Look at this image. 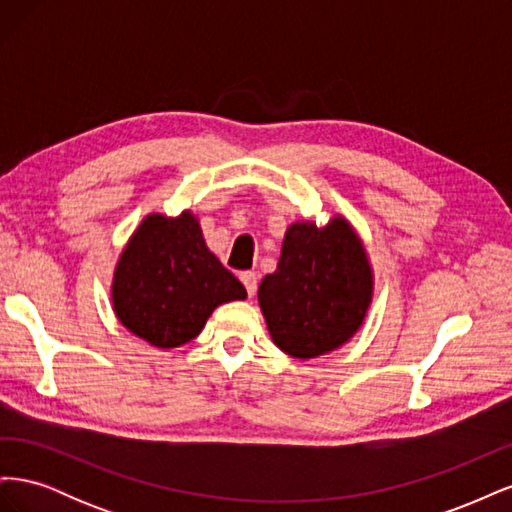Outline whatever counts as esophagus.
Masks as SVG:
<instances>
[{"instance_id": "1", "label": "esophagus", "mask_w": 512, "mask_h": 512, "mask_svg": "<svg viewBox=\"0 0 512 512\" xmlns=\"http://www.w3.org/2000/svg\"><path fill=\"white\" fill-rule=\"evenodd\" d=\"M241 282H243L247 294H250V297H254L256 288H258V275L254 271H245V273H241Z\"/></svg>"}]
</instances>
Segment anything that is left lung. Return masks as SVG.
Segmentation results:
<instances>
[{"mask_svg":"<svg viewBox=\"0 0 512 512\" xmlns=\"http://www.w3.org/2000/svg\"><path fill=\"white\" fill-rule=\"evenodd\" d=\"M371 299V260L342 213L324 226L292 222L277 269L258 286V305L273 344L299 361L348 344L363 327Z\"/></svg>","mask_w":512,"mask_h":512,"instance_id":"obj_1","label":"left lung"}]
</instances>
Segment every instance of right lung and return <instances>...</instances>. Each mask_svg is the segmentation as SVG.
Masks as SVG:
<instances>
[{
  "label": "right lung",
  "instance_id": "obj_1",
  "mask_svg": "<svg viewBox=\"0 0 512 512\" xmlns=\"http://www.w3.org/2000/svg\"><path fill=\"white\" fill-rule=\"evenodd\" d=\"M243 284L222 267L192 209L149 213L117 258L111 301L117 320L156 348L194 339L215 307L243 301Z\"/></svg>",
  "mask_w": 512,
  "mask_h": 512
}]
</instances>
